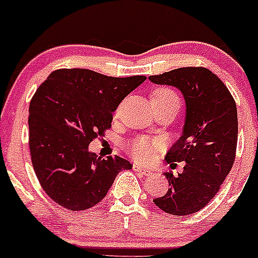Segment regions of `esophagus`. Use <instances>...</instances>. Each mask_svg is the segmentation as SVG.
Returning <instances> with one entry per match:
<instances>
[{
	"instance_id": "1",
	"label": "esophagus",
	"mask_w": 258,
	"mask_h": 258,
	"mask_svg": "<svg viewBox=\"0 0 258 258\" xmlns=\"http://www.w3.org/2000/svg\"><path fill=\"white\" fill-rule=\"evenodd\" d=\"M133 170H135V171H137V172H141V173H143L144 176H149V174H152V171H150L149 168L142 167L141 165H137V164H135V165H133Z\"/></svg>"
}]
</instances>
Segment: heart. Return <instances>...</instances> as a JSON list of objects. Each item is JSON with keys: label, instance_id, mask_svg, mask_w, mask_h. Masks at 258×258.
Returning a JSON list of instances; mask_svg holds the SVG:
<instances>
[{"label": "heart", "instance_id": "heart-1", "mask_svg": "<svg viewBox=\"0 0 258 258\" xmlns=\"http://www.w3.org/2000/svg\"><path fill=\"white\" fill-rule=\"evenodd\" d=\"M159 104H178L179 98L170 88H159L150 97ZM161 148V142L146 137H135L125 143V150L128 155L139 162H148L154 159L158 150Z\"/></svg>", "mask_w": 258, "mask_h": 258}]
</instances>
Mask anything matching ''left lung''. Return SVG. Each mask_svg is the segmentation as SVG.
Returning a JSON list of instances; mask_svg holds the SVG:
<instances>
[{
    "mask_svg": "<svg viewBox=\"0 0 258 258\" xmlns=\"http://www.w3.org/2000/svg\"><path fill=\"white\" fill-rule=\"evenodd\" d=\"M156 85L173 86L183 94L182 136L166 154V162L184 161L183 172L168 179L167 193L154 199L162 211L188 216L200 211L220 190L235 159L236 104L226 85L206 68H179L149 76Z\"/></svg>",
    "mask_w": 258,
    "mask_h": 258,
    "instance_id": "8db88e82",
    "label": "left lung"
}]
</instances>
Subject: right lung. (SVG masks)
I'll return each mask as SVG.
<instances>
[{
    "label": "right lung",
    "instance_id": "right-lung-1",
    "mask_svg": "<svg viewBox=\"0 0 258 258\" xmlns=\"http://www.w3.org/2000/svg\"><path fill=\"white\" fill-rule=\"evenodd\" d=\"M146 76L111 78L88 69H59L47 78L29 106V147L38 182L70 211L93 207L115 177L132 164L88 150L110 128L112 112Z\"/></svg>",
    "mask_w": 258,
    "mask_h": 258
}]
</instances>
